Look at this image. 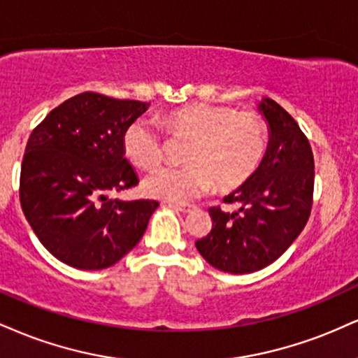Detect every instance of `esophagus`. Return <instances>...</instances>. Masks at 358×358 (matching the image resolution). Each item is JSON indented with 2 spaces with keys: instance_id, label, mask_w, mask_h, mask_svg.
Returning a JSON list of instances; mask_svg holds the SVG:
<instances>
[{
  "instance_id": "obj_1",
  "label": "esophagus",
  "mask_w": 358,
  "mask_h": 358,
  "mask_svg": "<svg viewBox=\"0 0 358 358\" xmlns=\"http://www.w3.org/2000/svg\"><path fill=\"white\" fill-rule=\"evenodd\" d=\"M168 206H171V208L178 210V212H182V213H190L192 210H193V205H185V203H173V201H170V203H168Z\"/></svg>"
}]
</instances>
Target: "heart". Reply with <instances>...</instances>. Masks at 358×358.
I'll use <instances>...</instances> for the list:
<instances>
[{
    "label": "heart",
    "instance_id": "1",
    "mask_svg": "<svg viewBox=\"0 0 358 358\" xmlns=\"http://www.w3.org/2000/svg\"><path fill=\"white\" fill-rule=\"evenodd\" d=\"M166 135L188 140L185 165L160 166L143 180L146 195L183 203L212 190L231 192L252 178L266 150L268 128L255 111L193 103L162 116ZM123 150L133 165L143 170L163 158L160 130L152 120L138 118L124 130Z\"/></svg>",
    "mask_w": 358,
    "mask_h": 358
}]
</instances>
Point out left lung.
Listing matches in <instances>:
<instances>
[{
    "label": "left lung",
    "instance_id": "obj_1",
    "mask_svg": "<svg viewBox=\"0 0 358 358\" xmlns=\"http://www.w3.org/2000/svg\"><path fill=\"white\" fill-rule=\"evenodd\" d=\"M258 110L268 123V145L247 183L223 198L236 212L208 210L212 231L196 240L200 255L228 273H252L273 264L307 225L313 203L315 163L303 131L277 101Z\"/></svg>",
    "mask_w": 358,
    "mask_h": 358
}]
</instances>
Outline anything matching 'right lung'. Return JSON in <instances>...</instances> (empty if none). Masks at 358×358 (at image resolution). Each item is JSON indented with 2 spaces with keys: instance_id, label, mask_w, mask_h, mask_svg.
I'll list each match as a JSON object with an SVG mask.
<instances>
[{
  "instance_id": "add662e5",
  "label": "right lung",
  "mask_w": 358,
  "mask_h": 358,
  "mask_svg": "<svg viewBox=\"0 0 358 358\" xmlns=\"http://www.w3.org/2000/svg\"><path fill=\"white\" fill-rule=\"evenodd\" d=\"M150 103L86 92L51 110L27 143L20 176L24 217L51 255L80 270L122 260L143 236L155 200H113L138 185L123 135Z\"/></svg>"
}]
</instances>
